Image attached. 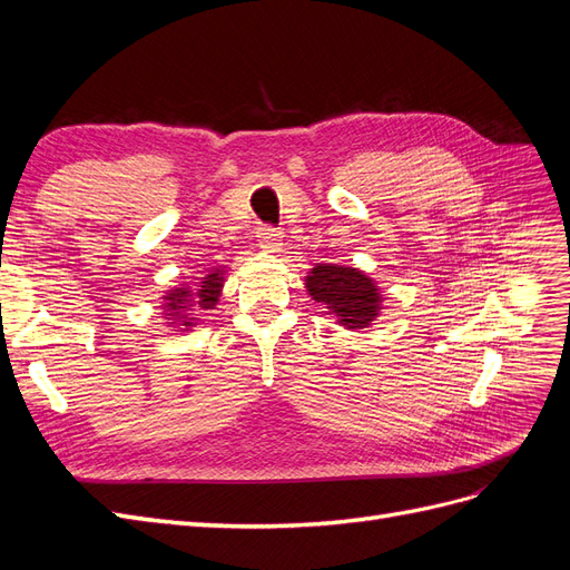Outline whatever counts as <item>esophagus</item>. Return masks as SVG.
<instances>
[{
  "label": "esophagus",
  "instance_id": "1",
  "mask_svg": "<svg viewBox=\"0 0 570 570\" xmlns=\"http://www.w3.org/2000/svg\"><path fill=\"white\" fill-rule=\"evenodd\" d=\"M258 237V247L264 252H278L283 247V230L273 228V226H262L256 233Z\"/></svg>",
  "mask_w": 570,
  "mask_h": 570
}]
</instances>
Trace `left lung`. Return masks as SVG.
<instances>
[{"label":"left lung","mask_w":570,"mask_h":570,"mask_svg":"<svg viewBox=\"0 0 570 570\" xmlns=\"http://www.w3.org/2000/svg\"><path fill=\"white\" fill-rule=\"evenodd\" d=\"M306 289L316 302L331 308L340 325L350 327V331L371 325L381 312V292L358 268L318 264L306 275Z\"/></svg>","instance_id":"left-lung-1"}]
</instances>
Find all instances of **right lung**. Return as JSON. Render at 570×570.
<instances>
[{
	"instance_id": "obj_1",
	"label": "right lung",
	"mask_w": 570,
	"mask_h": 570,
	"mask_svg": "<svg viewBox=\"0 0 570 570\" xmlns=\"http://www.w3.org/2000/svg\"><path fill=\"white\" fill-rule=\"evenodd\" d=\"M220 287H223V271H214L206 275V278H202V285L197 287H176L170 289L168 295L164 297L166 304L164 308L170 314L166 316H174V323L180 321L183 327H189L195 321V316H189V312H193V306H199V308H214L218 297H220Z\"/></svg>"
}]
</instances>
